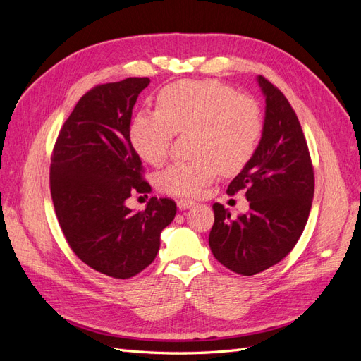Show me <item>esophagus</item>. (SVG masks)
Masks as SVG:
<instances>
[{
    "mask_svg": "<svg viewBox=\"0 0 361 361\" xmlns=\"http://www.w3.org/2000/svg\"><path fill=\"white\" fill-rule=\"evenodd\" d=\"M195 202L192 200H188V199H182V200H178V207L180 211H185V209H190L191 206H194Z\"/></svg>",
    "mask_w": 361,
    "mask_h": 361,
    "instance_id": "obj_1",
    "label": "esophagus"
}]
</instances>
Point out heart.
<instances>
[{"label":"heart","instance_id":"heart-1","mask_svg":"<svg viewBox=\"0 0 361 361\" xmlns=\"http://www.w3.org/2000/svg\"><path fill=\"white\" fill-rule=\"evenodd\" d=\"M262 113L250 96L236 94L214 80L179 81L158 96L157 111H140L130 123V143L152 166L169 155L174 133L191 134L190 161L173 162L158 174L164 192L182 197L199 195L218 171L235 174L253 158L262 137Z\"/></svg>","mask_w":361,"mask_h":361}]
</instances>
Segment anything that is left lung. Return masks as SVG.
I'll list each match as a JSON object with an SVG mask.
<instances>
[{
    "mask_svg": "<svg viewBox=\"0 0 361 361\" xmlns=\"http://www.w3.org/2000/svg\"><path fill=\"white\" fill-rule=\"evenodd\" d=\"M265 96L262 137L253 158L231 182L228 194L244 190L250 212L236 220L220 203L209 247L215 259L241 276H255L286 257L307 223L314 178L298 117L277 87L257 76Z\"/></svg>",
    "mask_w": 361,
    "mask_h": 361,
    "instance_id": "left-lung-1",
    "label": "left lung"
}]
</instances>
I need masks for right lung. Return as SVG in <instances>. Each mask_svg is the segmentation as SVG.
<instances>
[{"label": "right lung", "mask_w": 361, "mask_h": 361, "mask_svg": "<svg viewBox=\"0 0 361 361\" xmlns=\"http://www.w3.org/2000/svg\"><path fill=\"white\" fill-rule=\"evenodd\" d=\"M149 78H126L87 92L64 122L51 159V195L73 253L97 272L129 279L155 260L176 203L152 197L143 212L125 204L147 192L129 125Z\"/></svg>", "instance_id": "right-lung-1"}]
</instances>
